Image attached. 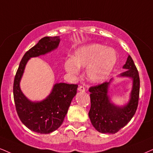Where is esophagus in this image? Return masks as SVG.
I'll list each match as a JSON object with an SVG mask.
<instances>
[{
	"instance_id": "34e87169",
	"label": "esophagus",
	"mask_w": 153,
	"mask_h": 153,
	"mask_svg": "<svg viewBox=\"0 0 153 153\" xmlns=\"http://www.w3.org/2000/svg\"><path fill=\"white\" fill-rule=\"evenodd\" d=\"M78 91H80V92H84L85 91V88L84 86L80 85V86H79V87H78Z\"/></svg>"
}]
</instances>
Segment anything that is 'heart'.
<instances>
[{
	"mask_svg": "<svg viewBox=\"0 0 153 153\" xmlns=\"http://www.w3.org/2000/svg\"><path fill=\"white\" fill-rule=\"evenodd\" d=\"M117 62V54L112 48L93 43L78 48L65 63V70L73 75L79 68H87L88 78L93 82H101L108 78Z\"/></svg>",
	"mask_w": 153,
	"mask_h": 153,
	"instance_id": "heart-1",
	"label": "heart"
}]
</instances>
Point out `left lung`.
<instances>
[{"instance_id": "obj_1", "label": "left lung", "mask_w": 153, "mask_h": 153, "mask_svg": "<svg viewBox=\"0 0 153 153\" xmlns=\"http://www.w3.org/2000/svg\"><path fill=\"white\" fill-rule=\"evenodd\" d=\"M123 68L127 71L121 73L119 77L130 78L132 80L130 98L126 105L117 106L110 101L108 93L113 78L110 79V82H105L89 88L91 105L88 115L93 127L101 133H116L130 122L137 110L140 93V77L131 56H128Z\"/></svg>"}]
</instances>
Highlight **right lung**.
<instances>
[{"label": "right lung", "mask_w": 153, "mask_h": 153, "mask_svg": "<svg viewBox=\"0 0 153 153\" xmlns=\"http://www.w3.org/2000/svg\"><path fill=\"white\" fill-rule=\"evenodd\" d=\"M60 40L59 36L41 38L25 53L14 79L13 97L18 117L28 129L40 134L51 133L61 126L71 101L76 95L78 85L56 83L46 98L40 102H32L22 93L20 82L29 59L54 51Z\"/></svg>", "instance_id": "1"}]
</instances>
